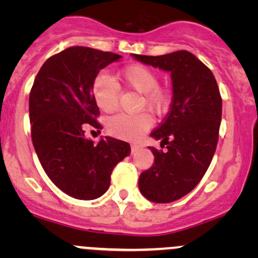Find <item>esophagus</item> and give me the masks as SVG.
Segmentation results:
<instances>
[{
	"mask_svg": "<svg viewBox=\"0 0 258 258\" xmlns=\"http://www.w3.org/2000/svg\"><path fill=\"white\" fill-rule=\"evenodd\" d=\"M138 149H139V146H138V144H132V146H131V152H132V154L137 152Z\"/></svg>",
	"mask_w": 258,
	"mask_h": 258,
	"instance_id": "34e87169",
	"label": "esophagus"
}]
</instances>
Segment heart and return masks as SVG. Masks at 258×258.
I'll return each instance as SVG.
<instances>
[{
	"mask_svg": "<svg viewBox=\"0 0 258 258\" xmlns=\"http://www.w3.org/2000/svg\"><path fill=\"white\" fill-rule=\"evenodd\" d=\"M159 74L153 68L144 64H131L114 75H99L92 84V96L100 110L111 112L119 106L120 88L122 85L127 90L141 93L139 108L148 111L161 112L170 102V91L160 85ZM150 122L146 115L119 114L110 117L106 130L114 137L121 139H136L149 128Z\"/></svg>",
	"mask_w": 258,
	"mask_h": 258,
	"instance_id": "obj_1",
	"label": "heart"
}]
</instances>
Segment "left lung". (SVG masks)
<instances>
[{
  "label": "left lung",
  "instance_id": "left-lung-1",
  "mask_svg": "<svg viewBox=\"0 0 258 258\" xmlns=\"http://www.w3.org/2000/svg\"><path fill=\"white\" fill-rule=\"evenodd\" d=\"M133 57L170 72L172 79L170 111L152 132L167 150L149 147L155 161L139 176V190L148 200L167 204L193 190L211 164L221 126V93L214 74L193 53Z\"/></svg>",
  "mask_w": 258,
  "mask_h": 258
}]
</instances>
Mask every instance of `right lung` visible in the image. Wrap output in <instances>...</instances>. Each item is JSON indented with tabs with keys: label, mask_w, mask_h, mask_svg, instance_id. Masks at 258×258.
Instances as JSON below:
<instances>
[{
	"label": "right lung",
	"mask_w": 258,
	"mask_h": 258,
	"mask_svg": "<svg viewBox=\"0 0 258 258\" xmlns=\"http://www.w3.org/2000/svg\"><path fill=\"white\" fill-rule=\"evenodd\" d=\"M120 54L90 47H69L44 61L29 98L31 139L44 172L65 194L80 200L102 197L114 167L131 153L111 137L94 144L85 128L102 130L92 84Z\"/></svg>",
	"instance_id": "1"
}]
</instances>
